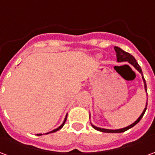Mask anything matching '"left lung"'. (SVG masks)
Returning a JSON list of instances; mask_svg holds the SVG:
<instances>
[{
	"label": "left lung",
	"instance_id": "1",
	"mask_svg": "<svg viewBox=\"0 0 155 155\" xmlns=\"http://www.w3.org/2000/svg\"><path fill=\"white\" fill-rule=\"evenodd\" d=\"M114 51L116 52V57H117V61L118 62H123V61H128L130 64H131L133 65L134 67L136 69L137 71L140 72V74H142V79H143V84H144V90L145 91L147 92V85H146V82H145V80H144V78H143V72H142V70H141V68L140 66L139 65V64L137 63L136 60L134 59L132 54H130V53H128V52H125L124 51H123L122 49H120V47H117V46H114ZM147 109V103H146V106L144 108V110H143V113L141 114L137 120L135 122H134L132 124H130L129 126L125 127V128H123V129H119V130H108V129H102V128H99V127H96L94 126V124H91V125L92 127L94 128V130H99V131H101V132H104V133H122V132H124V131H126L128 130L130 128H132L134 127L135 124L139 123L140 121V120L142 119V117L143 116V114L145 113V110H146Z\"/></svg>",
	"mask_w": 155,
	"mask_h": 155
}]
</instances>
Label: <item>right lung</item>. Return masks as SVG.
<instances>
[{"instance_id":"obj_1","label":"right lung","mask_w":155,"mask_h":155,"mask_svg":"<svg viewBox=\"0 0 155 155\" xmlns=\"http://www.w3.org/2000/svg\"><path fill=\"white\" fill-rule=\"evenodd\" d=\"M66 119H67V115H66V116H65V119H64V122H63V123H62V124H61V126H60V127H58L57 129H55V130H52V131H51V132H49V133H46V134H50V133H54V132H56V131H58V130H61V128H62V127L64 126V123H65V121H66ZM37 135H42V134H37Z\"/></svg>"}]
</instances>
